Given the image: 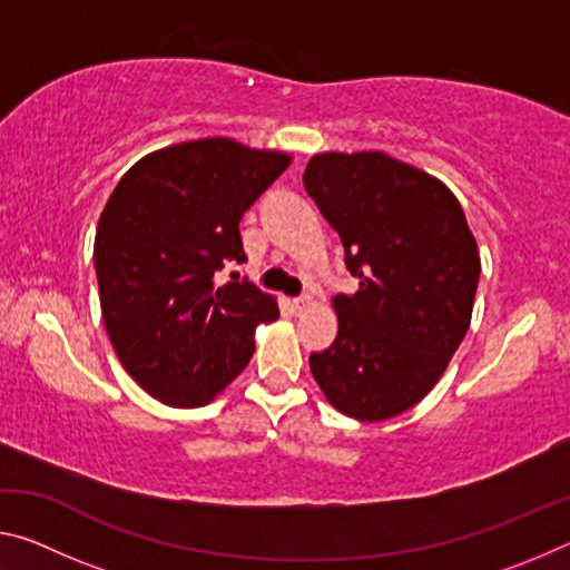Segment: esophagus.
<instances>
[{
	"instance_id": "obj_1",
	"label": "esophagus",
	"mask_w": 570,
	"mask_h": 570,
	"mask_svg": "<svg viewBox=\"0 0 570 570\" xmlns=\"http://www.w3.org/2000/svg\"><path fill=\"white\" fill-rule=\"evenodd\" d=\"M292 304H294V312L302 314V312H306L308 306H312V296H296Z\"/></svg>"
}]
</instances>
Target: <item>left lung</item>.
<instances>
[{
    "label": "left lung",
    "mask_w": 570,
    "mask_h": 570,
    "mask_svg": "<svg viewBox=\"0 0 570 570\" xmlns=\"http://www.w3.org/2000/svg\"><path fill=\"white\" fill-rule=\"evenodd\" d=\"M304 188L360 278L356 294L334 296L340 332L308 366L346 417H397L435 387L468 334L475 238L445 183L377 150L314 156Z\"/></svg>",
    "instance_id": "8db88e82"
}]
</instances>
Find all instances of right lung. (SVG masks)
Segmentation results:
<instances>
[{"instance_id":"add662e5","label":"right lung","mask_w":570,"mask_h":570,"mask_svg":"<svg viewBox=\"0 0 570 570\" xmlns=\"http://www.w3.org/2000/svg\"><path fill=\"white\" fill-rule=\"evenodd\" d=\"M292 156L230 138L178 142L140 158L102 208L95 234L105 330L130 377L170 407H204L254 354L276 298L246 278L238 224Z\"/></svg>"}]
</instances>
